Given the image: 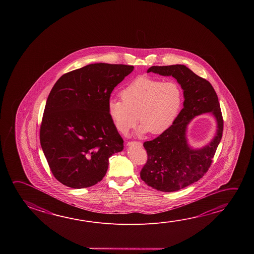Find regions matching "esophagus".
Listing matches in <instances>:
<instances>
[{
	"mask_svg": "<svg viewBox=\"0 0 254 254\" xmlns=\"http://www.w3.org/2000/svg\"><path fill=\"white\" fill-rule=\"evenodd\" d=\"M127 145L138 146V147H141V146H142V143H141V142H140V141H128V142L127 143Z\"/></svg>",
	"mask_w": 254,
	"mask_h": 254,
	"instance_id": "1",
	"label": "esophagus"
}]
</instances>
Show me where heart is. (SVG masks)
Returning a JSON list of instances; mask_svg holds the SVG:
<instances>
[{
	"label": "heart",
	"mask_w": 254,
	"mask_h": 254,
	"mask_svg": "<svg viewBox=\"0 0 254 254\" xmlns=\"http://www.w3.org/2000/svg\"><path fill=\"white\" fill-rule=\"evenodd\" d=\"M121 99H111L107 113L113 125L121 134L141 122L140 135L149 133L160 134L169 128L179 114L183 93L174 80L161 81L148 76H140L124 87Z\"/></svg>",
	"instance_id": "1"
}]
</instances>
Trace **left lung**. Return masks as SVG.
<instances>
[{"label": "left lung", "instance_id": "left-lung-1", "mask_svg": "<svg viewBox=\"0 0 254 254\" xmlns=\"http://www.w3.org/2000/svg\"><path fill=\"white\" fill-rule=\"evenodd\" d=\"M147 72L172 76L183 90V108L173 125L152 141H145L148 160L141 179L157 190L173 192L201 179L212 164L223 132V120L216 92L206 79L183 64L151 66ZM211 113L217 121L215 136L206 146L192 147L187 141V126L195 116Z\"/></svg>", "mask_w": 254, "mask_h": 254}]
</instances>
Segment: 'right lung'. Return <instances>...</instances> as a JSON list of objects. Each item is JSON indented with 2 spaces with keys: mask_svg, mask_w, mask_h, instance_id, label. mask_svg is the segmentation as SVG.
<instances>
[{
  "mask_svg": "<svg viewBox=\"0 0 254 254\" xmlns=\"http://www.w3.org/2000/svg\"><path fill=\"white\" fill-rule=\"evenodd\" d=\"M132 65L96 63L63 75L47 99L40 141L55 178L67 187L99 183L109 158L124 149L107 104Z\"/></svg>",
  "mask_w": 254,
  "mask_h": 254,
  "instance_id": "right-lung-1",
  "label": "right lung"
}]
</instances>
